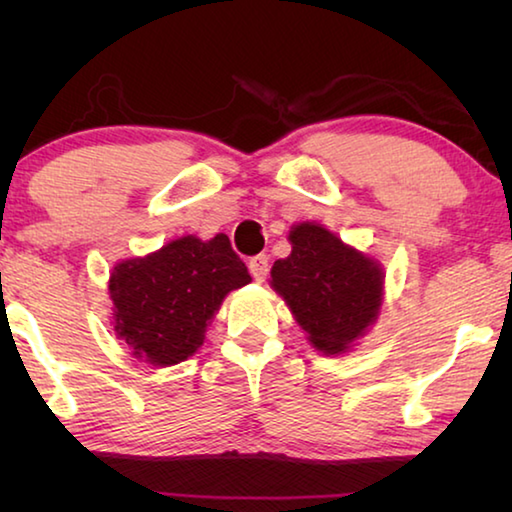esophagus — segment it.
Segmentation results:
<instances>
[{"instance_id": "obj_1", "label": "esophagus", "mask_w": 512, "mask_h": 512, "mask_svg": "<svg viewBox=\"0 0 512 512\" xmlns=\"http://www.w3.org/2000/svg\"><path fill=\"white\" fill-rule=\"evenodd\" d=\"M248 268H250V275H253L257 282H264L266 275H268V257L266 255H255L248 262Z\"/></svg>"}]
</instances>
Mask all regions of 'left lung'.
I'll use <instances>...</instances> for the list:
<instances>
[{
	"instance_id": "8db88e82",
	"label": "left lung",
	"mask_w": 512,
	"mask_h": 512,
	"mask_svg": "<svg viewBox=\"0 0 512 512\" xmlns=\"http://www.w3.org/2000/svg\"><path fill=\"white\" fill-rule=\"evenodd\" d=\"M291 255L271 268V289L305 329L314 350L343 357L377 323L386 296L379 259L316 221L293 223Z\"/></svg>"
}]
</instances>
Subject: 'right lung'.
<instances>
[{
	"label": "right lung",
	"mask_w": 512,
	"mask_h": 512,
	"mask_svg": "<svg viewBox=\"0 0 512 512\" xmlns=\"http://www.w3.org/2000/svg\"><path fill=\"white\" fill-rule=\"evenodd\" d=\"M250 280L223 232L171 239L149 255L119 259L110 271L112 332L135 359L176 366L205 343L225 296Z\"/></svg>",
	"instance_id": "1"
}]
</instances>
